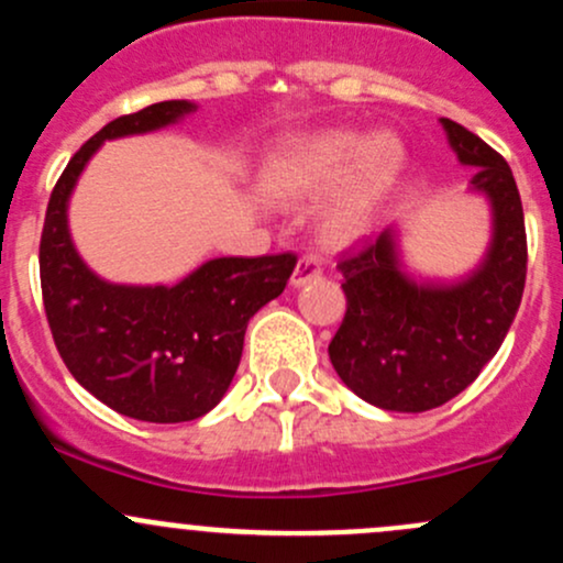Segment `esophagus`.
<instances>
[{
  "label": "esophagus",
  "instance_id": "obj_1",
  "mask_svg": "<svg viewBox=\"0 0 563 563\" xmlns=\"http://www.w3.org/2000/svg\"><path fill=\"white\" fill-rule=\"evenodd\" d=\"M323 272V264L321 258L313 253H305L302 258L297 261V266H294V275H291V286L299 288V286H308L310 280H316V277H321Z\"/></svg>",
  "mask_w": 563,
  "mask_h": 563
}]
</instances>
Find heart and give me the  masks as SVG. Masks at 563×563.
Here are the masks:
<instances>
[{
  "label": "heart",
  "mask_w": 563,
  "mask_h": 563,
  "mask_svg": "<svg viewBox=\"0 0 563 563\" xmlns=\"http://www.w3.org/2000/svg\"><path fill=\"white\" fill-rule=\"evenodd\" d=\"M402 163V144L391 133L365 139L354 130L294 135L269 152L261 185L275 201L297 203L334 190L318 231L329 245H349L371 223L378 198Z\"/></svg>",
  "instance_id": "1"
}]
</instances>
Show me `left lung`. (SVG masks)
<instances>
[{
  "instance_id": "1",
  "label": "left lung",
  "mask_w": 563,
  "mask_h": 563,
  "mask_svg": "<svg viewBox=\"0 0 563 563\" xmlns=\"http://www.w3.org/2000/svg\"><path fill=\"white\" fill-rule=\"evenodd\" d=\"M471 187L493 207V242L479 269L452 286H419L397 266L382 231L340 258L345 318L329 343L343 384L387 411H430L460 395L496 356L526 288V220L512 168L479 135L441 119Z\"/></svg>"
}]
</instances>
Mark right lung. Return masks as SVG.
I'll list each match as a JSON object with an SVG mask.
<instances>
[{
	"mask_svg": "<svg viewBox=\"0 0 563 563\" xmlns=\"http://www.w3.org/2000/svg\"><path fill=\"white\" fill-rule=\"evenodd\" d=\"M163 100L108 122L56 179L40 236V288L56 351L84 389L141 422H190L220 402L247 321L280 297L297 255L212 258L176 286H113L78 258L67 198L108 139L150 133L192 111Z\"/></svg>",
	"mask_w": 563,
	"mask_h": 563,
	"instance_id": "obj_1",
	"label": "right lung"
}]
</instances>
